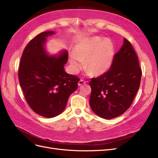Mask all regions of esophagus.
Listing matches in <instances>:
<instances>
[{"label":"esophagus","mask_w":158,"mask_h":158,"mask_svg":"<svg viewBox=\"0 0 158 158\" xmlns=\"http://www.w3.org/2000/svg\"><path fill=\"white\" fill-rule=\"evenodd\" d=\"M84 84H85V82L84 80H79V82H78V85H79V86H80V85H83Z\"/></svg>","instance_id":"esophagus-1"}]
</instances>
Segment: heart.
<instances>
[{
  "mask_svg": "<svg viewBox=\"0 0 158 158\" xmlns=\"http://www.w3.org/2000/svg\"><path fill=\"white\" fill-rule=\"evenodd\" d=\"M114 56V46L108 39L98 36L85 38L76 45L74 55L70 57L69 62L74 73H78L83 67L88 74L102 75L109 70Z\"/></svg>",
  "mask_w": 158,
  "mask_h": 158,
  "instance_id": "b5f03b06",
  "label": "heart"
}]
</instances>
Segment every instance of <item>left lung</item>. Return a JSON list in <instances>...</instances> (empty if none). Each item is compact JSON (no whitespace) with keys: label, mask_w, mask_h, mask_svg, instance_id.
<instances>
[{"label":"left lung","mask_w":158,"mask_h":158,"mask_svg":"<svg viewBox=\"0 0 158 158\" xmlns=\"http://www.w3.org/2000/svg\"><path fill=\"white\" fill-rule=\"evenodd\" d=\"M141 76L136 52L124 38L109 70L89 82V105L94 113L106 119L121 115L131 106L139 89Z\"/></svg>","instance_id":"obj_1"}]
</instances>
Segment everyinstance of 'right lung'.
I'll use <instances>...</instances> for the list:
<instances>
[{"mask_svg":"<svg viewBox=\"0 0 158 158\" xmlns=\"http://www.w3.org/2000/svg\"><path fill=\"white\" fill-rule=\"evenodd\" d=\"M55 31L42 32L31 40L23 51L18 70L20 86L27 104L40 115L52 118L63 112L80 80L64 70L68 51L49 55L45 45Z\"/></svg>","mask_w":158,"mask_h":158,"instance_id":"right-lung-1","label":"right lung"}]
</instances>
